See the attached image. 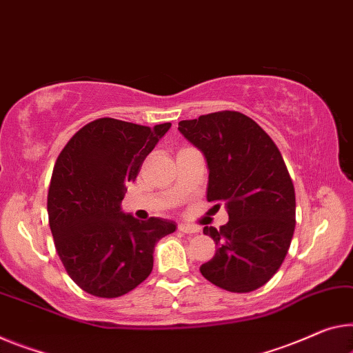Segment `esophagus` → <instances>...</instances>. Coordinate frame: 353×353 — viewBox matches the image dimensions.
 Here are the masks:
<instances>
[{"label": "esophagus", "mask_w": 353, "mask_h": 353, "mask_svg": "<svg viewBox=\"0 0 353 353\" xmlns=\"http://www.w3.org/2000/svg\"><path fill=\"white\" fill-rule=\"evenodd\" d=\"M178 230L183 232V233H197L199 232L197 227L189 225V224H180V225H178Z\"/></svg>", "instance_id": "34e87169"}]
</instances>
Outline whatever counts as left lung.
<instances>
[{"mask_svg": "<svg viewBox=\"0 0 353 353\" xmlns=\"http://www.w3.org/2000/svg\"><path fill=\"white\" fill-rule=\"evenodd\" d=\"M208 165V202L224 203L229 222L203 227L216 254L200 273L221 289L245 294L267 284L283 265L295 230V189L278 146L240 112L178 123Z\"/></svg>", "mask_w": 353, "mask_h": 353, "instance_id": "8db88e82", "label": "left lung"}]
</instances>
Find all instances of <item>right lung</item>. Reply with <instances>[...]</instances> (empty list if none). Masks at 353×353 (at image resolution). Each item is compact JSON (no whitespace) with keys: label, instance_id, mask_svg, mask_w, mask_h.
Wrapping results in <instances>:
<instances>
[{"label":"right lung","instance_id":"add662e5","mask_svg":"<svg viewBox=\"0 0 353 353\" xmlns=\"http://www.w3.org/2000/svg\"><path fill=\"white\" fill-rule=\"evenodd\" d=\"M172 124L140 126L99 118L69 140L47 195L48 224L70 279L88 294L117 298L153 270L154 246L176 224L139 221L121 210L129 181Z\"/></svg>","mask_w":353,"mask_h":353}]
</instances>
